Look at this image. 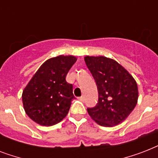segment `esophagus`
Listing matches in <instances>:
<instances>
[{"mask_svg":"<svg viewBox=\"0 0 158 158\" xmlns=\"http://www.w3.org/2000/svg\"><path fill=\"white\" fill-rule=\"evenodd\" d=\"M79 99L81 102H84V96H81V97H80V98H79Z\"/></svg>","mask_w":158,"mask_h":158,"instance_id":"esophagus-1","label":"esophagus"}]
</instances>
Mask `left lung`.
I'll use <instances>...</instances> for the list:
<instances>
[{
    "label": "left lung",
    "mask_w": 158,
    "mask_h": 158,
    "mask_svg": "<svg viewBox=\"0 0 158 158\" xmlns=\"http://www.w3.org/2000/svg\"><path fill=\"white\" fill-rule=\"evenodd\" d=\"M84 60L98 92L97 105L87 108L89 115L102 126L119 125L137 104L139 93L136 82L114 60L105 56H86Z\"/></svg>",
    "instance_id": "8db88e82"
}]
</instances>
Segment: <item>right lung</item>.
Wrapping results in <instances>:
<instances>
[{"label":"right lung","instance_id":"1","mask_svg":"<svg viewBox=\"0 0 158 158\" xmlns=\"http://www.w3.org/2000/svg\"><path fill=\"white\" fill-rule=\"evenodd\" d=\"M76 60L73 56L51 58L33 75L22 95L24 110L33 121L52 126L66 116L75 98L65 78Z\"/></svg>","mask_w":158,"mask_h":158}]
</instances>
